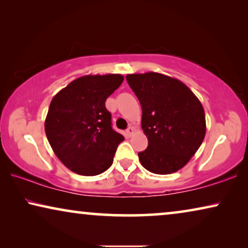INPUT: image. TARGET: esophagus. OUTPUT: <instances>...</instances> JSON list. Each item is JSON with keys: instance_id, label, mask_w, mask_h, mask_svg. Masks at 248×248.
Instances as JSON below:
<instances>
[{"instance_id": "1", "label": "esophagus", "mask_w": 248, "mask_h": 248, "mask_svg": "<svg viewBox=\"0 0 248 248\" xmlns=\"http://www.w3.org/2000/svg\"><path fill=\"white\" fill-rule=\"evenodd\" d=\"M133 133H134V128L132 127V126H130L126 130V135H127V137H132V135H133Z\"/></svg>"}]
</instances>
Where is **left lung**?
I'll use <instances>...</instances> for the list:
<instances>
[{
    "label": "left lung",
    "mask_w": 248,
    "mask_h": 248,
    "mask_svg": "<svg viewBox=\"0 0 248 248\" xmlns=\"http://www.w3.org/2000/svg\"><path fill=\"white\" fill-rule=\"evenodd\" d=\"M142 107L141 126L148 148L139 152L147 170L171 174L187 164L205 137V114L189 88L161 73L127 74Z\"/></svg>",
    "instance_id": "left-lung-1"
}]
</instances>
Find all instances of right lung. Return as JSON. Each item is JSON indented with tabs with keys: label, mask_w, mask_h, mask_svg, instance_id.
<instances>
[{
	"label": "right lung",
	"mask_w": 248,
	"mask_h": 248,
	"mask_svg": "<svg viewBox=\"0 0 248 248\" xmlns=\"http://www.w3.org/2000/svg\"><path fill=\"white\" fill-rule=\"evenodd\" d=\"M121 74L83 76L59 91L45 120L54 154L73 172L96 176L106 171L124 137L111 127L106 99L121 86Z\"/></svg>",
	"instance_id": "obj_1"
}]
</instances>
